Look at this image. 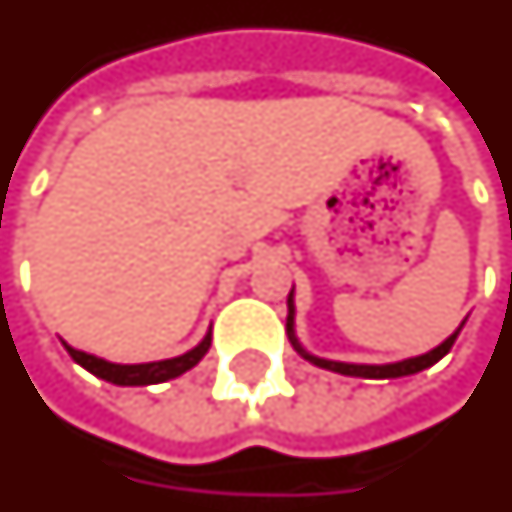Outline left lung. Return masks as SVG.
Here are the masks:
<instances>
[{"mask_svg": "<svg viewBox=\"0 0 512 512\" xmlns=\"http://www.w3.org/2000/svg\"><path fill=\"white\" fill-rule=\"evenodd\" d=\"M292 322H294V305H292V294H289V319H286V330H289V338H292L294 349H297L302 357H308L313 365H319V368H327V371H335V374H343V376H365V379H395V376L417 374V371H423V368H428V365L439 363V360H442V357H445V354L453 349L455 338H458V330H455V333L450 335L445 343H442V346H436L434 352L420 354V357H412V360H404V363H390V365L333 363V360H322V357H311V354L302 352L300 343L294 341Z\"/></svg>", "mask_w": 512, "mask_h": 512, "instance_id": "8db88e82", "label": "left lung"}]
</instances>
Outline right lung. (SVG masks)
<instances>
[{
	"instance_id": "right-lung-1",
	"label": "right lung",
	"mask_w": 512,
	"mask_h": 512,
	"mask_svg": "<svg viewBox=\"0 0 512 512\" xmlns=\"http://www.w3.org/2000/svg\"><path fill=\"white\" fill-rule=\"evenodd\" d=\"M212 343V335L207 333V338L196 346V349H190L188 354H182V357H174V360H160V363H144V365H117V363H106V360H100V357H92V354L76 352L73 346H67V354L76 360L81 368H87L89 374L100 376V379H106L111 384H125V387H144V384H158L166 382V379H174V376L185 374L190 371L193 365L199 363L201 357L207 354Z\"/></svg>"
}]
</instances>
